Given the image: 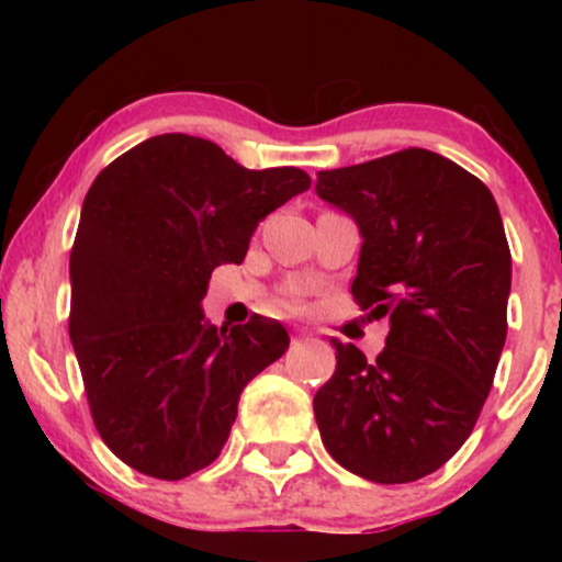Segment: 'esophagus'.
Here are the masks:
<instances>
[{
	"label": "esophagus",
	"mask_w": 562,
	"mask_h": 562,
	"mask_svg": "<svg viewBox=\"0 0 562 562\" xmlns=\"http://www.w3.org/2000/svg\"><path fill=\"white\" fill-rule=\"evenodd\" d=\"M306 338H308L306 333H295V335H293V344H303V340H306Z\"/></svg>",
	"instance_id": "obj_1"
}]
</instances>
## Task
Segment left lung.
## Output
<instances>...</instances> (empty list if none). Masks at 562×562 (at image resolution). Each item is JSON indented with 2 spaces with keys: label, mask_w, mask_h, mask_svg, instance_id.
I'll return each mask as SVG.
<instances>
[{
  "label": "left lung",
  "mask_w": 562,
  "mask_h": 562,
  "mask_svg": "<svg viewBox=\"0 0 562 562\" xmlns=\"http://www.w3.org/2000/svg\"><path fill=\"white\" fill-rule=\"evenodd\" d=\"M317 195L362 232L353 301L391 330L375 362L333 340L314 396L333 460L375 483L434 473L473 434L507 338L509 245L479 177L409 147L319 171Z\"/></svg>",
  "instance_id": "1"
}]
</instances>
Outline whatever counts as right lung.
Masks as SVG:
<instances>
[{
	"label": "right lung",
	"instance_id": "1",
	"mask_svg": "<svg viewBox=\"0 0 562 562\" xmlns=\"http://www.w3.org/2000/svg\"><path fill=\"white\" fill-rule=\"evenodd\" d=\"M308 184L295 166L250 171L190 134L139 142L97 173L70 250L68 333L97 434L128 468L179 481L211 465L245 385L288 351L277 319L227 330L200 301Z\"/></svg>",
	"mask_w": 562,
	"mask_h": 562
}]
</instances>
